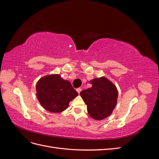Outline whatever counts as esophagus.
<instances>
[{
  "label": "esophagus",
  "mask_w": 159,
  "mask_h": 159,
  "mask_svg": "<svg viewBox=\"0 0 159 159\" xmlns=\"http://www.w3.org/2000/svg\"><path fill=\"white\" fill-rule=\"evenodd\" d=\"M76 91H77V92H78L80 94V92H81V88H78L76 89Z\"/></svg>",
  "instance_id": "34e87169"
}]
</instances>
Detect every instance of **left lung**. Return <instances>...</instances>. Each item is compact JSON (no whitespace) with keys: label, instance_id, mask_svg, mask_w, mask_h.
Masks as SVG:
<instances>
[{"label":"left lung","instance_id":"left-lung-1","mask_svg":"<svg viewBox=\"0 0 159 159\" xmlns=\"http://www.w3.org/2000/svg\"><path fill=\"white\" fill-rule=\"evenodd\" d=\"M89 82L92 87L81 91L80 95L87 105L89 116L100 121L113 113L117 103V89L104 76L94 78Z\"/></svg>","mask_w":159,"mask_h":159}]
</instances>
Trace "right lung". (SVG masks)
Returning <instances> with one entry per match:
<instances>
[{
	"label": "right lung",
	"mask_w": 159,
	"mask_h": 159,
	"mask_svg": "<svg viewBox=\"0 0 159 159\" xmlns=\"http://www.w3.org/2000/svg\"><path fill=\"white\" fill-rule=\"evenodd\" d=\"M36 96L42 106L52 113L64 111L69 103L78 95L70 82L60 74H50L42 77L36 86Z\"/></svg>",
	"instance_id": "1"
}]
</instances>
